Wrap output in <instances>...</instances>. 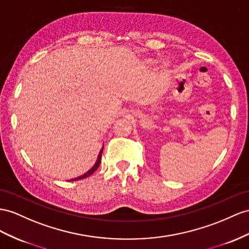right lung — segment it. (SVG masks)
Returning a JSON list of instances; mask_svg holds the SVG:
<instances>
[{"mask_svg":"<svg viewBox=\"0 0 249 249\" xmlns=\"http://www.w3.org/2000/svg\"><path fill=\"white\" fill-rule=\"evenodd\" d=\"M103 148L104 147H102V149L100 150V154H99V156H98V160H97V162H95V164L93 165L92 166V168L91 169H89L86 174H84L83 176H80V177H78V178H74V179H72V180H70V181H78V180H82V179H85V178H87V177H89V176H91L95 170H97L98 168H99V166H100V164H101V157H102V152H103Z\"/></svg>","mask_w":249,"mask_h":249,"instance_id":"obj_1","label":"right lung"}]
</instances>
